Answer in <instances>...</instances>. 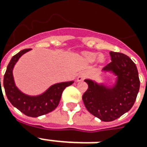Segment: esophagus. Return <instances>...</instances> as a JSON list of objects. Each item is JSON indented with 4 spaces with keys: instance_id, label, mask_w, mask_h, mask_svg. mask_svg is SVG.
<instances>
[{
    "instance_id": "34e87169",
    "label": "esophagus",
    "mask_w": 147,
    "mask_h": 147,
    "mask_svg": "<svg viewBox=\"0 0 147 147\" xmlns=\"http://www.w3.org/2000/svg\"><path fill=\"white\" fill-rule=\"evenodd\" d=\"M87 77V73L85 72H81V73L79 74V76H78L77 77V81L78 82H80L83 81L85 78Z\"/></svg>"
}]
</instances>
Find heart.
I'll return each instance as SVG.
<instances>
[{"mask_svg": "<svg viewBox=\"0 0 147 147\" xmlns=\"http://www.w3.org/2000/svg\"><path fill=\"white\" fill-rule=\"evenodd\" d=\"M84 58H85V59L87 61H88V62H90V63H92V62H94L96 59V58H97V54H96V53H92V52H86L84 53ZM97 60L99 62H104L105 61V57L103 55H100L97 58Z\"/></svg>", "mask_w": 147, "mask_h": 147, "instance_id": "1", "label": "heart"}]
</instances>
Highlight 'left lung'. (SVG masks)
Here are the masks:
<instances>
[{
    "label": "left lung",
    "instance_id": "obj_1",
    "mask_svg": "<svg viewBox=\"0 0 147 147\" xmlns=\"http://www.w3.org/2000/svg\"><path fill=\"white\" fill-rule=\"evenodd\" d=\"M111 63L103 68L104 72L113 73L115 84L107 86L103 83L86 79L88 90L83 101L92 115L103 121H112L132 108L140 88V80L135 63L122 53L110 51Z\"/></svg>",
    "mask_w": 147,
    "mask_h": 147
}]
</instances>
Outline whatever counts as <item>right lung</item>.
<instances>
[{"instance_id": "1", "label": "right lung", "mask_w": 147, "mask_h": 147, "mask_svg": "<svg viewBox=\"0 0 147 147\" xmlns=\"http://www.w3.org/2000/svg\"><path fill=\"white\" fill-rule=\"evenodd\" d=\"M30 50L31 49L22 50L11 59L4 76L3 84L7 98L15 108H17L18 110L28 117H37L47 114L55 109L59 105L63 91L65 89L66 87L71 85L74 81L71 80L55 84L45 91L43 93L38 96L25 94L15 84L13 70L16 63L18 61L21 56H22L25 53L30 51Z\"/></svg>"}]
</instances>
